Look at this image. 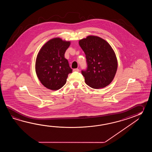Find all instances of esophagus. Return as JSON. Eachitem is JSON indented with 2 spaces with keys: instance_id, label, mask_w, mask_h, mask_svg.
<instances>
[{
  "instance_id": "obj_1",
  "label": "esophagus",
  "mask_w": 152,
  "mask_h": 152,
  "mask_svg": "<svg viewBox=\"0 0 152 152\" xmlns=\"http://www.w3.org/2000/svg\"><path fill=\"white\" fill-rule=\"evenodd\" d=\"M73 71L74 72H79V69L78 68H75L73 69Z\"/></svg>"
}]
</instances>
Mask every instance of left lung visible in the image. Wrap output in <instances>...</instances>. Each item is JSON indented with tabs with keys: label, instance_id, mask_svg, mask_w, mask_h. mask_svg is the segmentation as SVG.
<instances>
[{
	"label": "left lung",
	"instance_id": "left-lung-1",
	"mask_svg": "<svg viewBox=\"0 0 152 152\" xmlns=\"http://www.w3.org/2000/svg\"><path fill=\"white\" fill-rule=\"evenodd\" d=\"M87 64V69L82 71L86 84L94 89L106 87L116 73L117 60L108 42L96 36L90 35L79 41Z\"/></svg>",
	"mask_w": 152,
	"mask_h": 152
}]
</instances>
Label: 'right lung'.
Listing matches in <instances>:
<instances>
[{"mask_svg":"<svg viewBox=\"0 0 152 152\" xmlns=\"http://www.w3.org/2000/svg\"><path fill=\"white\" fill-rule=\"evenodd\" d=\"M70 41L56 37L50 39L40 49L36 59L35 71L39 80L45 87L58 90L66 84L72 72L65 53Z\"/></svg>","mask_w":152,"mask_h":152,"instance_id":"right-lung-1","label":"right lung"}]
</instances>
